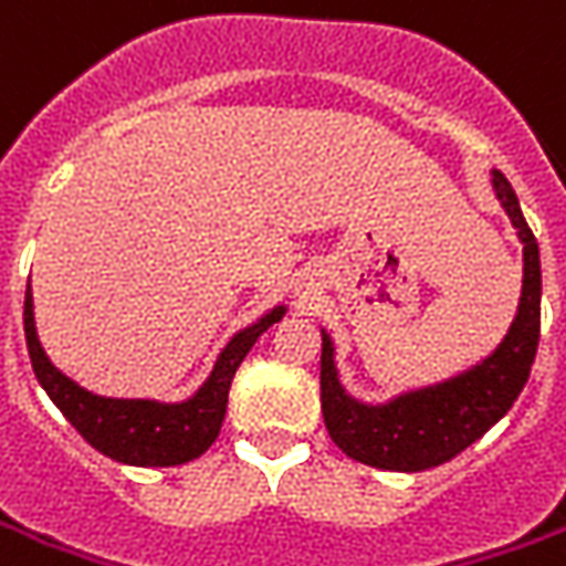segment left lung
<instances>
[{
	"label": "left lung",
	"mask_w": 566,
	"mask_h": 566,
	"mask_svg": "<svg viewBox=\"0 0 566 566\" xmlns=\"http://www.w3.org/2000/svg\"><path fill=\"white\" fill-rule=\"evenodd\" d=\"M493 186L524 241V291L509 337L486 363L459 378L387 402L363 406L344 394L334 347L322 334V415L332 440L349 459L384 471H428L480 440L524 390L539 347V244L530 232L511 182L493 170Z\"/></svg>",
	"instance_id": "obj_1"
}]
</instances>
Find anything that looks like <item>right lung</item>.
Returning <instances> with one entry per match:
<instances>
[{
    "mask_svg": "<svg viewBox=\"0 0 566 566\" xmlns=\"http://www.w3.org/2000/svg\"><path fill=\"white\" fill-rule=\"evenodd\" d=\"M282 315L284 306H279L263 315L256 325L234 334L226 349L219 353L217 365H213L210 378L201 384V390L176 406H164V402H151V399H105V396L83 390L67 375H61L55 365L49 363L40 337H36L30 291L24 297V334L36 378L86 443L95 446L107 459L123 461V464L170 468V464L198 459L217 440L238 365L248 356V349L256 344V337Z\"/></svg>",
    "mask_w": 566,
    "mask_h": 566,
    "instance_id": "add662e5",
    "label": "right lung"
}]
</instances>
